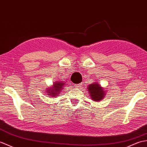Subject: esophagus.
Masks as SVG:
<instances>
[{
    "label": "esophagus",
    "instance_id": "1",
    "mask_svg": "<svg viewBox=\"0 0 147 147\" xmlns=\"http://www.w3.org/2000/svg\"><path fill=\"white\" fill-rule=\"evenodd\" d=\"M83 84V83H80V84H74V87L76 88H79L81 87V85Z\"/></svg>",
    "mask_w": 147,
    "mask_h": 147
}]
</instances>
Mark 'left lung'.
I'll list each match as a JSON object with an SVG mask.
<instances>
[{
  "mask_svg": "<svg viewBox=\"0 0 147 147\" xmlns=\"http://www.w3.org/2000/svg\"><path fill=\"white\" fill-rule=\"evenodd\" d=\"M104 90L105 89L98 83V82L91 84L88 87L90 98L94 101H100L103 100L106 92Z\"/></svg>",
  "mask_w": 147,
  "mask_h": 147,
  "instance_id": "8db88e82",
  "label": "left lung"
}]
</instances>
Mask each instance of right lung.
I'll use <instances>...</instances> for the list:
<instances>
[{
    "mask_svg": "<svg viewBox=\"0 0 147 147\" xmlns=\"http://www.w3.org/2000/svg\"><path fill=\"white\" fill-rule=\"evenodd\" d=\"M65 83L62 81L54 82L53 86L49 87L46 89V92L47 95H49L51 97H56L58 96L61 93V90L64 88V85Z\"/></svg>",
    "mask_w": 147,
    "mask_h": 147,
    "instance_id": "1",
    "label": "right lung"
}]
</instances>
